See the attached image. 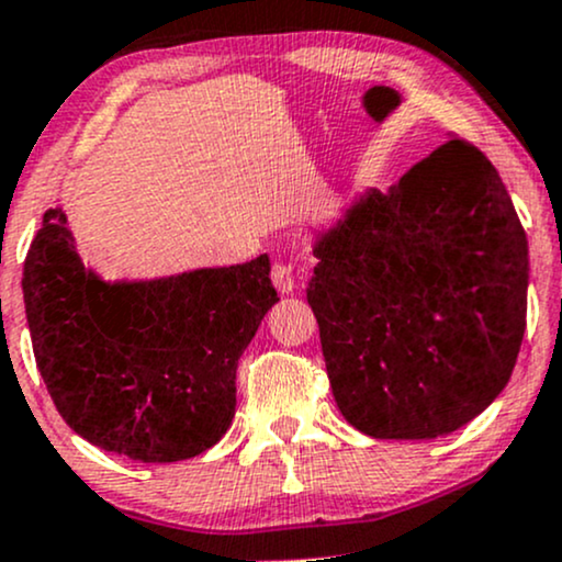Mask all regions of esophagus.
<instances>
[{
    "mask_svg": "<svg viewBox=\"0 0 562 562\" xmlns=\"http://www.w3.org/2000/svg\"><path fill=\"white\" fill-rule=\"evenodd\" d=\"M272 285L277 293L290 295L295 290V269L290 263H274L272 267Z\"/></svg>",
    "mask_w": 562,
    "mask_h": 562,
    "instance_id": "34e87169",
    "label": "esophagus"
}]
</instances>
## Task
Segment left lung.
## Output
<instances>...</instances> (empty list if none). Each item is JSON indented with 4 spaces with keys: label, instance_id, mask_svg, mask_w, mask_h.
Instances as JSON below:
<instances>
[{
    "label": "left lung",
    "instance_id": "1",
    "mask_svg": "<svg viewBox=\"0 0 562 562\" xmlns=\"http://www.w3.org/2000/svg\"><path fill=\"white\" fill-rule=\"evenodd\" d=\"M306 288L340 415L372 438L447 436L507 385L526 333L528 240L499 173L443 142L314 237Z\"/></svg>",
    "mask_w": 562,
    "mask_h": 562
}]
</instances>
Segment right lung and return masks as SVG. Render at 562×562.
Here are the masks:
<instances>
[{"instance_id":"obj_1","label":"right lung","mask_w":562,"mask_h":562,"mask_svg":"<svg viewBox=\"0 0 562 562\" xmlns=\"http://www.w3.org/2000/svg\"><path fill=\"white\" fill-rule=\"evenodd\" d=\"M269 256L156 280H102L49 209L23 263L44 385L81 438L137 462H179L227 434L237 362L274 306Z\"/></svg>"}]
</instances>
